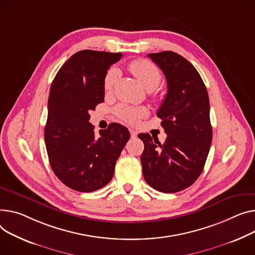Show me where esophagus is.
<instances>
[{"mask_svg":"<svg viewBox=\"0 0 255 255\" xmlns=\"http://www.w3.org/2000/svg\"><path fill=\"white\" fill-rule=\"evenodd\" d=\"M129 131H130V134H131V137L132 138H135V137L137 136V131H135L133 129H129Z\"/></svg>","mask_w":255,"mask_h":255,"instance_id":"1","label":"esophagus"}]
</instances>
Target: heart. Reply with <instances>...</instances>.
I'll return each mask as SVG.
<instances>
[{"instance_id": "1", "label": "heart", "mask_w": 255, "mask_h": 255, "mask_svg": "<svg viewBox=\"0 0 255 255\" xmlns=\"http://www.w3.org/2000/svg\"><path fill=\"white\" fill-rule=\"evenodd\" d=\"M129 69L146 90H154L159 86L162 76L159 67L155 63L147 59H136L129 64ZM118 78L119 71L116 67H112L108 71L104 81V86L107 91L114 87ZM115 113L121 120L129 124H134L140 118L144 117L147 114V111L144 108H134L127 105H120L116 108Z\"/></svg>"}]
</instances>
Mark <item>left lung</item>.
<instances>
[{
	"mask_svg": "<svg viewBox=\"0 0 255 255\" xmlns=\"http://www.w3.org/2000/svg\"><path fill=\"white\" fill-rule=\"evenodd\" d=\"M147 56L163 71L167 94L157 113L167 134L164 143L147 133L141 155L144 180L162 193L180 192L192 185L204 168L212 141L209 97L194 65L172 51Z\"/></svg>",
	"mask_w": 255,
	"mask_h": 255,
	"instance_id": "left-lung-1",
	"label": "left lung"
}]
</instances>
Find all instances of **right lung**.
<instances>
[{
	"label": "right lung",
	"mask_w": 255,
	"mask_h": 255,
	"mask_svg": "<svg viewBox=\"0 0 255 255\" xmlns=\"http://www.w3.org/2000/svg\"><path fill=\"white\" fill-rule=\"evenodd\" d=\"M122 53L82 50L67 60L51 84L45 143L50 166L70 189L89 193L104 188L130 138L125 126L112 123L99 130L89 123L90 111L105 100L109 67Z\"/></svg>",
	"instance_id": "obj_1"
}]
</instances>
